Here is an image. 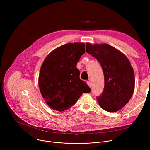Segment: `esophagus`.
<instances>
[{"mask_svg":"<svg viewBox=\"0 0 150 150\" xmlns=\"http://www.w3.org/2000/svg\"><path fill=\"white\" fill-rule=\"evenodd\" d=\"M87 84H88V86H89V87L91 88V82L89 81H87Z\"/></svg>","mask_w":150,"mask_h":150,"instance_id":"obj_1","label":"esophagus"}]
</instances>
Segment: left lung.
<instances>
[{
	"label": "left lung",
	"instance_id": "8db88e82",
	"mask_svg": "<svg viewBox=\"0 0 150 150\" xmlns=\"http://www.w3.org/2000/svg\"><path fill=\"white\" fill-rule=\"evenodd\" d=\"M86 49L98 61L104 73V90L97 97L99 105L109 112L119 111L128 103L134 91V72L129 59L107 44L87 43Z\"/></svg>",
	"mask_w": 150,
	"mask_h": 150
}]
</instances>
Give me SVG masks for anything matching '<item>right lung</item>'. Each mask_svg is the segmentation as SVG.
<instances>
[{
  "label": "right lung",
  "instance_id": "1",
  "mask_svg": "<svg viewBox=\"0 0 150 150\" xmlns=\"http://www.w3.org/2000/svg\"><path fill=\"white\" fill-rule=\"evenodd\" d=\"M85 53L82 42L62 45L44 59L39 75V87L45 102L52 109L63 111L72 106L91 89L80 80L78 61Z\"/></svg>",
  "mask_w": 150,
  "mask_h": 150
}]
</instances>
